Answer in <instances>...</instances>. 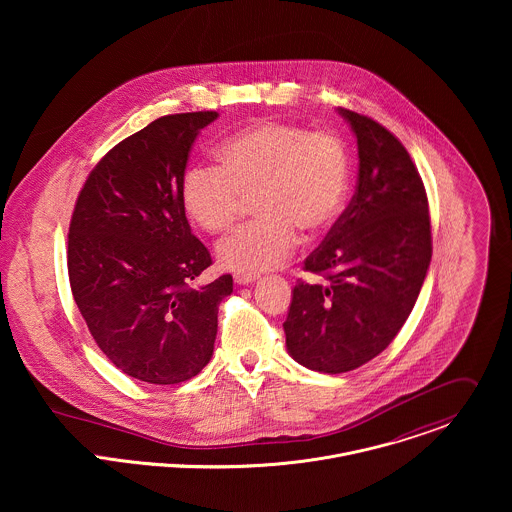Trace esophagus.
Listing matches in <instances>:
<instances>
[{"instance_id":"obj_1","label":"esophagus","mask_w":512,"mask_h":512,"mask_svg":"<svg viewBox=\"0 0 512 512\" xmlns=\"http://www.w3.org/2000/svg\"><path fill=\"white\" fill-rule=\"evenodd\" d=\"M256 280H258V276H254V274H234V282L238 286H248V284H252Z\"/></svg>"}]
</instances>
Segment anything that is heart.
<instances>
[{
    "mask_svg": "<svg viewBox=\"0 0 512 512\" xmlns=\"http://www.w3.org/2000/svg\"><path fill=\"white\" fill-rule=\"evenodd\" d=\"M217 165H193L181 203L195 224L226 232L248 199L258 219L226 236L220 266L260 274L282 266L297 246V228L321 232L339 217L349 187V157L339 138L284 122H254L219 147Z\"/></svg>",
    "mask_w": 512,
    "mask_h": 512,
    "instance_id": "1",
    "label": "heart"
}]
</instances>
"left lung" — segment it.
Instances as JSON below:
<instances>
[{"label":"left lung","instance_id":"left-lung-1","mask_svg":"<svg viewBox=\"0 0 512 512\" xmlns=\"http://www.w3.org/2000/svg\"><path fill=\"white\" fill-rule=\"evenodd\" d=\"M339 114L357 136V191L303 262L323 284L299 280L284 323L293 359L329 374L355 370L392 343L432 260L428 197L410 153L372 118Z\"/></svg>","mask_w":512,"mask_h":512}]
</instances>
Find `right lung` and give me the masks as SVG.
<instances>
[{
	"mask_svg": "<svg viewBox=\"0 0 512 512\" xmlns=\"http://www.w3.org/2000/svg\"><path fill=\"white\" fill-rule=\"evenodd\" d=\"M217 112L157 118L90 171L69 228L74 301L100 351L132 378L177 384L213 357L232 276L195 288L211 264L181 203L189 151Z\"/></svg>",
	"mask_w": 512,
	"mask_h": 512,
	"instance_id": "right-lung-1",
	"label": "right lung"
}]
</instances>
